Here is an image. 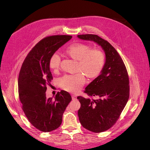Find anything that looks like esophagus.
<instances>
[{
  "instance_id": "1",
  "label": "esophagus",
  "mask_w": 150,
  "mask_h": 150,
  "mask_svg": "<svg viewBox=\"0 0 150 150\" xmlns=\"http://www.w3.org/2000/svg\"><path fill=\"white\" fill-rule=\"evenodd\" d=\"M72 100H76V96H75V95H72Z\"/></svg>"
}]
</instances>
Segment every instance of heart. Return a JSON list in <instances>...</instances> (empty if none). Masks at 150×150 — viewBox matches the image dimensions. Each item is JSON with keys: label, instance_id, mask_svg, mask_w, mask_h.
<instances>
[{"label": "heart", "instance_id": "heart-1", "mask_svg": "<svg viewBox=\"0 0 150 150\" xmlns=\"http://www.w3.org/2000/svg\"><path fill=\"white\" fill-rule=\"evenodd\" d=\"M66 54L71 58L78 61L76 71L80 72L72 75H65L61 80L62 88L69 92L79 91L85 83V75L88 78L97 77L103 69L105 62V55L98 49H91V47L84 44L75 43L69 46L66 50ZM61 58L54 53L49 59V67L57 72L59 68Z\"/></svg>", "mask_w": 150, "mask_h": 150}]
</instances>
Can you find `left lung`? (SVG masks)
Returning <instances> with one entry per match:
<instances>
[{
  "label": "left lung",
  "instance_id": "obj_1",
  "mask_svg": "<svg viewBox=\"0 0 150 150\" xmlns=\"http://www.w3.org/2000/svg\"><path fill=\"white\" fill-rule=\"evenodd\" d=\"M81 40L94 42L105 53L100 74L85 88L84 92L96 99L79 96L81 107L78 115L83 127L94 132H101L115 124L129 97V78L119 54L107 41L96 35H80Z\"/></svg>",
  "mask_w": 150,
  "mask_h": 150
}]
</instances>
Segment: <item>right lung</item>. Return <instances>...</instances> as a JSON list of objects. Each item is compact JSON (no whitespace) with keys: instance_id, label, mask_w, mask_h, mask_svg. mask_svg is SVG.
I'll use <instances>...</instances> for the list:
<instances>
[{"instance_id":"add662e5","label":"right lung","mask_w":150,"mask_h":150,"mask_svg":"<svg viewBox=\"0 0 150 150\" xmlns=\"http://www.w3.org/2000/svg\"><path fill=\"white\" fill-rule=\"evenodd\" d=\"M72 36L56 35L39 41L27 54L18 78L19 99L29 122L42 132L57 129L62 114L72 100L70 93L58 92L54 98L46 97V84L53 79L49 67L52 55L72 39Z\"/></svg>"}]
</instances>
